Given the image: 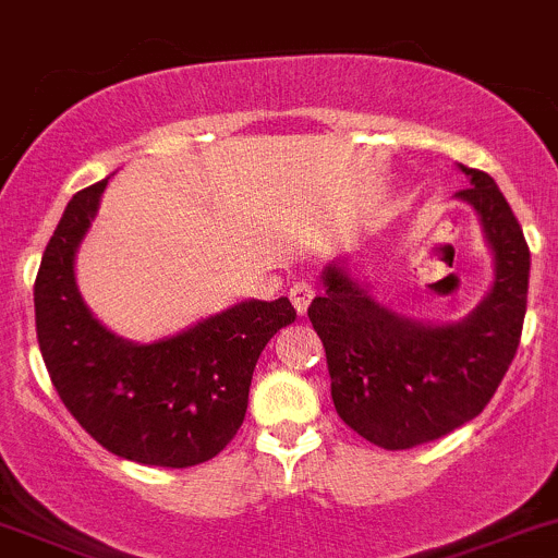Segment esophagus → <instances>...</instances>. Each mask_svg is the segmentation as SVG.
Returning <instances> with one entry per match:
<instances>
[{
  "label": "esophagus",
  "instance_id": "34e87169",
  "mask_svg": "<svg viewBox=\"0 0 558 558\" xmlns=\"http://www.w3.org/2000/svg\"><path fill=\"white\" fill-rule=\"evenodd\" d=\"M289 296H291V305L296 307V313H305L307 311V305H311L313 302V296H315V289L311 283H305V280H302V283H294L291 286V291H289Z\"/></svg>",
  "mask_w": 558,
  "mask_h": 558
}]
</instances>
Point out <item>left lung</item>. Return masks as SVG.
<instances>
[{"mask_svg": "<svg viewBox=\"0 0 558 558\" xmlns=\"http://www.w3.org/2000/svg\"><path fill=\"white\" fill-rule=\"evenodd\" d=\"M456 194L481 221L494 283L461 320L429 324L375 300L348 258L324 267V294L307 307L326 351L337 415L386 451L432 442L483 413L519 351L529 291V245L486 172L459 165Z\"/></svg>", "mask_w": 558, "mask_h": 558, "instance_id": "8db88e82", "label": "left lung"}]
</instances>
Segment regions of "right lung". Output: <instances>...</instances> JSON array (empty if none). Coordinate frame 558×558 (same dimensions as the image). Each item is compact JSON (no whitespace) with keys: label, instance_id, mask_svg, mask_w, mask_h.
<instances>
[{"label":"right lung","instance_id":"obj_1","mask_svg":"<svg viewBox=\"0 0 558 558\" xmlns=\"http://www.w3.org/2000/svg\"><path fill=\"white\" fill-rule=\"evenodd\" d=\"M107 180L77 191L43 253L35 283L37 342L77 424L121 459L194 466L243 426L253 367L296 318L289 296L245 300L178 335L132 342L94 318L75 280V256L97 218Z\"/></svg>","mask_w":558,"mask_h":558}]
</instances>
